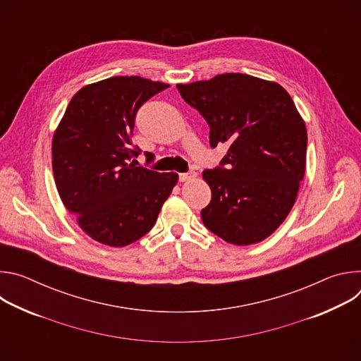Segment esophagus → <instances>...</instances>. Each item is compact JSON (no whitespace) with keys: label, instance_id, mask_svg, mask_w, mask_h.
<instances>
[{"label":"esophagus","instance_id":"esophagus-1","mask_svg":"<svg viewBox=\"0 0 361 361\" xmlns=\"http://www.w3.org/2000/svg\"><path fill=\"white\" fill-rule=\"evenodd\" d=\"M197 177V174L194 173V171H191V173H183V174H180V181L181 183H185V181H190V180H194Z\"/></svg>","mask_w":361,"mask_h":361}]
</instances>
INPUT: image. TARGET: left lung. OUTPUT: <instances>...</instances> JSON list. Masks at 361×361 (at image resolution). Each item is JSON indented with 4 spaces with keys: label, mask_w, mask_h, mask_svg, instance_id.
<instances>
[{
    "label": "left lung",
    "mask_w": 361,
    "mask_h": 361,
    "mask_svg": "<svg viewBox=\"0 0 361 361\" xmlns=\"http://www.w3.org/2000/svg\"><path fill=\"white\" fill-rule=\"evenodd\" d=\"M177 88L209 123L212 147L228 145L221 167L202 173L212 188L204 226L235 245L263 241L291 212L305 171L307 130L294 101L280 84L240 73Z\"/></svg>",
    "instance_id": "1"
}]
</instances>
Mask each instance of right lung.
I'll list each match as a JSON object with an SVG mask.
<instances>
[{"instance_id":"1","label":"right lung","mask_w":361,"mask_h":361,"mask_svg":"<svg viewBox=\"0 0 361 361\" xmlns=\"http://www.w3.org/2000/svg\"><path fill=\"white\" fill-rule=\"evenodd\" d=\"M169 84L120 75L78 90L54 131L53 173L66 209L92 240L128 245L156 224L176 173L137 167L130 147L144 102Z\"/></svg>"}]
</instances>
